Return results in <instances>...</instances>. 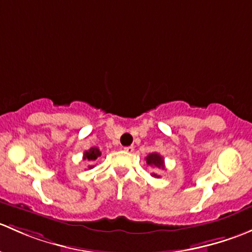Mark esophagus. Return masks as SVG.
<instances>
[{
    "label": "esophagus",
    "instance_id": "34e87169",
    "mask_svg": "<svg viewBox=\"0 0 252 252\" xmlns=\"http://www.w3.org/2000/svg\"><path fill=\"white\" fill-rule=\"evenodd\" d=\"M124 151H126V154H131V152L134 151V146H126V147H124Z\"/></svg>",
    "mask_w": 252,
    "mask_h": 252
}]
</instances>
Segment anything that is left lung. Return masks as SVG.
Here are the masks:
<instances>
[{
	"instance_id": "left-lung-1",
	"label": "left lung",
	"mask_w": 252,
	"mask_h": 252,
	"mask_svg": "<svg viewBox=\"0 0 252 252\" xmlns=\"http://www.w3.org/2000/svg\"><path fill=\"white\" fill-rule=\"evenodd\" d=\"M145 159H146V163L149 164V166L155 167V168H158V169H164L163 157H162L159 154H157V152H152V154L147 155V157ZM151 175L155 178H159V175L157 173H151Z\"/></svg>"
}]
</instances>
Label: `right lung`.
<instances>
[{
    "mask_svg": "<svg viewBox=\"0 0 252 252\" xmlns=\"http://www.w3.org/2000/svg\"><path fill=\"white\" fill-rule=\"evenodd\" d=\"M100 156H101L100 150H98L97 147H91V149H89L88 151L84 152L83 158L88 159V161H90V162H95ZM91 168H94V166H89V169H91Z\"/></svg>",
    "mask_w": 252,
    "mask_h": 252,
    "instance_id": "right-lung-1",
    "label": "right lung"
}]
</instances>
